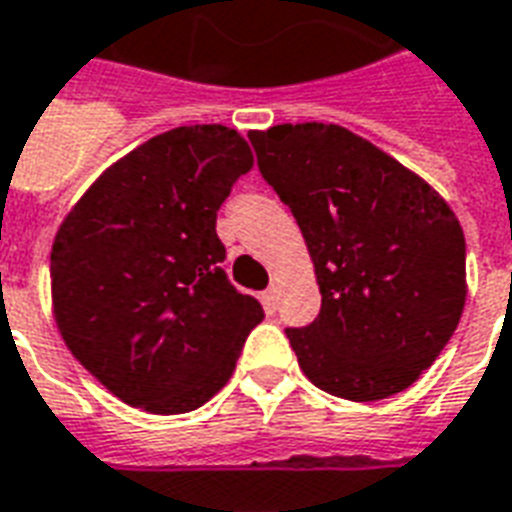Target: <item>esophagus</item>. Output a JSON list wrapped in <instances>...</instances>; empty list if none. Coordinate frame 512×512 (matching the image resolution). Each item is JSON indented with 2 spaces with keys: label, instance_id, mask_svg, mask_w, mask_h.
I'll list each match as a JSON object with an SVG mask.
<instances>
[{
  "label": "esophagus",
  "instance_id": "obj_1",
  "mask_svg": "<svg viewBox=\"0 0 512 512\" xmlns=\"http://www.w3.org/2000/svg\"><path fill=\"white\" fill-rule=\"evenodd\" d=\"M260 301H263V306H266L268 314H274L276 312V290L274 287H268L266 293L260 295Z\"/></svg>",
  "mask_w": 512,
  "mask_h": 512
}]
</instances>
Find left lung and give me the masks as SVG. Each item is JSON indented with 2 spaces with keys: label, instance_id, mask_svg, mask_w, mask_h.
Wrapping results in <instances>:
<instances>
[{
  "label": "left lung",
  "instance_id": "8db88e82",
  "mask_svg": "<svg viewBox=\"0 0 512 512\" xmlns=\"http://www.w3.org/2000/svg\"><path fill=\"white\" fill-rule=\"evenodd\" d=\"M257 168L293 211L320 285V314L285 328L320 391L350 401L401 393L456 331L467 244L426 181L336 124L249 132Z\"/></svg>",
  "mask_w": 512,
  "mask_h": 512
}]
</instances>
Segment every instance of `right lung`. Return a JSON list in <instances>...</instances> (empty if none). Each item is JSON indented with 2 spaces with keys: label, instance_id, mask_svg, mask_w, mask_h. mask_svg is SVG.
Wrapping results in <instances>:
<instances>
[{
  "label": "right lung",
  "instance_id": "add662e5",
  "mask_svg": "<svg viewBox=\"0 0 512 512\" xmlns=\"http://www.w3.org/2000/svg\"><path fill=\"white\" fill-rule=\"evenodd\" d=\"M252 170L222 124L176 127L102 173L56 233V325L124 404L198 410L225 388L263 306L233 287L217 211Z\"/></svg>",
  "mask_w": 512,
  "mask_h": 512
}]
</instances>
